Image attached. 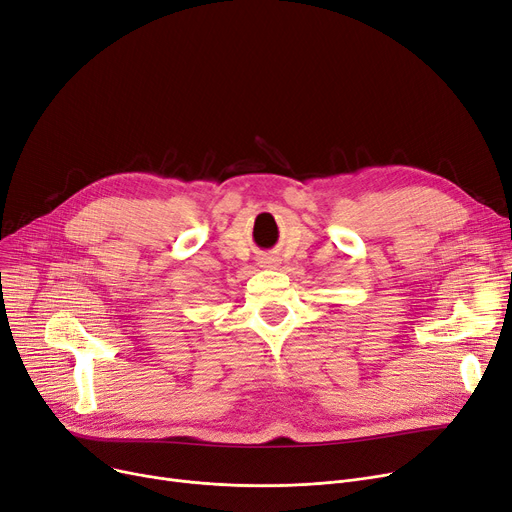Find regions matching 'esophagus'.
<instances>
[{"mask_svg": "<svg viewBox=\"0 0 512 512\" xmlns=\"http://www.w3.org/2000/svg\"><path fill=\"white\" fill-rule=\"evenodd\" d=\"M261 265H263V267H274L276 263H274L272 259H267V261H261Z\"/></svg>", "mask_w": 512, "mask_h": 512, "instance_id": "1", "label": "esophagus"}]
</instances>
